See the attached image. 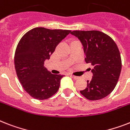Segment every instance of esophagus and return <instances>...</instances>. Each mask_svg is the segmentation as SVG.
Listing matches in <instances>:
<instances>
[{
  "label": "esophagus",
  "instance_id": "obj_1",
  "mask_svg": "<svg viewBox=\"0 0 130 130\" xmlns=\"http://www.w3.org/2000/svg\"><path fill=\"white\" fill-rule=\"evenodd\" d=\"M71 77H73L74 79H79V77H77V76H75V75H71Z\"/></svg>",
  "mask_w": 130,
  "mask_h": 130
}]
</instances>
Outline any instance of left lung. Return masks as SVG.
Instances as JSON below:
<instances>
[{
  "instance_id": "1",
  "label": "left lung",
  "mask_w": 130,
  "mask_h": 130,
  "mask_svg": "<svg viewBox=\"0 0 130 130\" xmlns=\"http://www.w3.org/2000/svg\"><path fill=\"white\" fill-rule=\"evenodd\" d=\"M71 34L82 42L85 61L93 66V78L80 93L91 101L102 100L112 92L122 70V59L116 43L104 32L98 30H74Z\"/></svg>"
}]
</instances>
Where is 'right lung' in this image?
Wrapping results in <instances>:
<instances>
[{
    "label": "right lung",
    "mask_w": 130,
    "mask_h": 130,
    "mask_svg": "<svg viewBox=\"0 0 130 130\" xmlns=\"http://www.w3.org/2000/svg\"><path fill=\"white\" fill-rule=\"evenodd\" d=\"M70 30L37 27L25 33L18 43L14 67L23 89L32 98L43 100L57 92L63 75L52 74L44 66L58 44Z\"/></svg>",
    "instance_id": "right-lung-1"
}]
</instances>
